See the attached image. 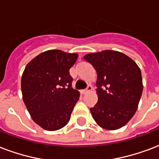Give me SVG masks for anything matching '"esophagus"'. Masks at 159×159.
I'll list each match as a JSON object with an SVG mask.
<instances>
[{"mask_svg":"<svg viewBox=\"0 0 159 159\" xmlns=\"http://www.w3.org/2000/svg\"><path fill=\"white\" fill-rule=\"evenodd\" d=\"M92 90H93V88H92V86H91V85H88V88H87V89H85V90L82 91V94H86V93H90Z\"/></svg>","mask_w":159,"mask_h":159,"instance_id":"esophagus-1","label":"esophagus"}]
</instances>
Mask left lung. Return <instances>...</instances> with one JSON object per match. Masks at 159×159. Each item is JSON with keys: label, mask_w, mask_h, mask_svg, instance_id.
<instances>
[{"label": "left lung", "mask_w": 159, "mask_h": 159, "mask_svg": "<svg viewBox=\"0 0 159 159\" xmlns=\"http://www.w3.org/2000/svg\"><path fill=\"white\" fill-rule=\"evenodd\" d=\"M83 59L97 71L98 102L93 119L107 130L119 129L135 114L143 93L141 70L134 61L117 51L87 54Z\"/></svg>", "instance_id": "8db88e82"}]
</instances>
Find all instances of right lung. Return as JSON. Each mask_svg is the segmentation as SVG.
<instances>
[{
	"instance_id": "1",
	"label": "right lung",
	"mask_w": 159,
	"mask_h": 159,
	"mask_svg": "<svg viewBox=\"0 0 159 159\" xmlns=\"http://www.w3.org/2000/svg\"><path fill=\"white\" fill-rule=\"evenodd\" d=\"M77 57V53L46 51L28 62L23 71V102L32 120L45 130L61 129L70 120L80 97L71 88L69 74Z\"/></svg>"
}]
</instances>
